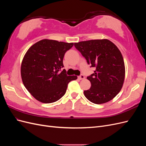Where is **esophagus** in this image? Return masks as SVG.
Masks as SVG:
<instances>
[{
  "instance_id": "obj_1",
  "label": "esophagus",
  "mask_w": 146,
  "mask_h": 146,
  "mask_svg": "<svg viewBox=\"0 0 146 146\" xmlns=\"http://www.w3.org/2000/svg\"><path fill=\"white\" fill-rule=\"evenodd\" d=\"M78 78L79 80H83V79L85 78V76H84L83 74H82V75H80V76H79Z\"/></svg>"
}]
</instances>
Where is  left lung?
<instances>
[{
    "instance_id": "1",
    "label": "left lung",
    "mask_w": 146,
    "mask_h": 146,
    "mask_svg": "<svg viewBox=\"0 0 146 146\" xmlns=\"http://www.w3.org/2000/svg\"><path fill=\"white\" fill-rule=\"evenodd\" d=\"M74 46L96 70L87 79L91 83L84 95L91 102L101 104L112 100L120 92L125 78L121 52L108 39H93L74 43Z\"/></svg>"
}]
</instances>
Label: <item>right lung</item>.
Returning a JSON list of instances; mask_svg holds the SVG:
<instances>
[{"label":"right lung","instance_id":"obj_1","mask_svg":"<svg viewBox=\"0 0 146 146\" xmlns=\"http://www.w3.org/2000/svg\"><path fill=\"white\" fill-rule=\"evenodd\" d=\"M74 43L44 39L31 46L22 61L21 74L24 85L37 100L50 104L65 94L68 83L76 80L68 76L63 60Z\"/></svg>","mask_w":146,"mask_h":146}]
</instances>
